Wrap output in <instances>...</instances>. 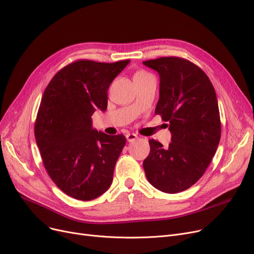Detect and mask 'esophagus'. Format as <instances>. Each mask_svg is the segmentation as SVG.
<instances>
[{"label": "esophagus", "instance_id": "obj_1", "mask_svg": "<svg viewBox=\"0 0 254 254\" xmlns=\"http://www.w3.org/2000/svg\"><path fill=\"white\" fill-rule=\"evenodd\" d=\"M126 137H127V140L128 142H134V141H136L139 138L136 134H134V132H128V134H127Z\"/></svg>", "mask_w": 254, "mask_h": 254}]
</instances>
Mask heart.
Returning <instances> with one entry per match:
<instances>
[{
    "label": "heart",
    "instance_id": "b5f03b06",
    "mask_svg": "<svg viewBox=\"0 0 254 254\" xmlns=\"http://www.w3.org/2000/svg\"><path fill=\"white\" fill-rule=\"evenodd\" d=\"M138 73H143V72H138ZM137 74V73H136Z\"/></svg>",
    "mask_w": 254,
    "mask_h": 254
}]
</instances>
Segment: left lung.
I'll return each mask as SVG.
<instances>
[{"instance_id":"obj_1","label":"left lung","mask_w":254,"mask_h":254,"mask_svg":"<svg viewBox=\"0 0 254 254\" xmlns=\"http://www.w3.org/2000/svg\"><path fill=\"white\" fill-rule=\"evenodd\" d=\"M143 64L159 74L155 114L170 124L172 134L168 147L149 140L143 168L155 189L180 192L204 175L218 147L221 124L215 89L205 72L185 59L159 58Z\"/></svg>"}]
</instances>
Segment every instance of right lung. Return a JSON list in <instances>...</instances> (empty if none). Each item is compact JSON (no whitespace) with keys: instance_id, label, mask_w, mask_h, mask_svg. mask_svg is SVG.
Segmentation results:
<instances>
[{"instance_id":"1","label":"right lung","mask_w":254,"mask_h":254,"mask_svg":"<svg viewBox=\"0 0 254 254\" xmlns=\"http://www.w3.org/2000/svg\"><path fill=\"white\" fill-rule=\"evenodd\" d=\"M128 63L76 61L53 76L40 103L35 138L44 167L61 190L80 201L100 196L112 183L127 140L92 128L91 116L107 109L108 88Z\"/></svg>"}]
</instances>
